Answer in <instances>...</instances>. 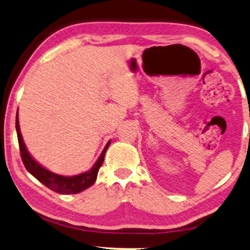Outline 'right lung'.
Here are the masks:
<instances>
[{
  "label": "right lung",
  "instance_id": "add662e5",
  "mask_svg": "<svg viewBox=\"0 0 250 250\" xmlns=\"http://www.w3.org/2000/svg\"><path fill=\"white\" fill-rule=\"evenodd\" d=\"M16 128H17V134H18V142H19V147H20V154L21 159H22V162L24 167L28 170L29 172L31 173L35 178H37L42 184H44L46 187H48L49 189L59 194H77L80 193V191L86 189V188L93 185L97 179V175H98L99 168L101 167L104 162V153L109 146L110 141L107 143V146H104V151L101 152L100 157L93 167L89 170V171L80 173V175L77 176H71V177H65L61 175H56L49 170L45 169L42 167L41 165L38 164L37 161L34 160V158L29 154L26 146H24L22 135L20 133V126H19V119H18V114L16 117Z\"/></svg>",
  "mask_w": 250,
  "mask_h": 250
}]
</instances>
